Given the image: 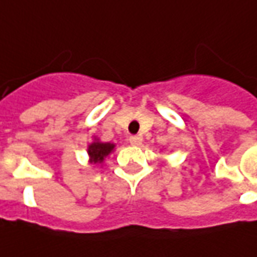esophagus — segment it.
I'll return each instance as SVG.
<instances>
[{
  "label": "esophagus",
  "instance_id": "34e87169",
  "mask_svg": "<svg viewBox=\"0 0 257 257\" xmlns=\"http://www.w3.org/2000/svg\"><path fill=\"white\" fill-rule=\"evenodd\" d=\"M129 143H131L132 146H142L143 139L140 136H131L129 137Z\"/></svg>",
  "mask_w": 257,
  "mask_h": 257
}]
</instances>
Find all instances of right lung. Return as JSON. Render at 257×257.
Returning a JSON list of instances; mask_svg holds the SVG:
<instances>
[{
  "mask_svg": "<svg viewBox=\"0 0 257 257\" xmlns=\"http://www.w3.org/2000/svg\"><path fill=\"white\" fill-rule=\"evenodd\" d=\"M114 147H115L114 144H111V143H101L98 139H94V142L91 143V144L89 146V148H87L90 163H94V164L102 163L107 155L114 150Z\"/></svg>",
  "mask_w": 257,
  "mask_h": 257,
  "instance_id": "add662e5",
  "label": "right lung"
}]
</instances>
